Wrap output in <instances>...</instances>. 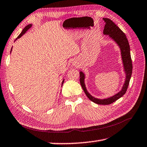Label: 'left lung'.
I'll list each match as a JSON object with an SVG mask.
<instances>
[{"label": "left lung", "mask_w": 147, "mask_h": 147, "mask_svg": "<svg viewBox=\"0 0 147 147\" xmlns=\"http://www.w3.org/2000/svg\"><path fill=\"white\" fill-rule=\"evenodd\" d=\"M103 20L105 22L103 34L104 35H108L109 38L112 39L120 48L122 60H123L124 67V71L126 74L125 81H124L123 88L120 91L114 94L113 96H111V97L104 99L96 98L91 95L90 93L87 90L85 85V82H84L85 74L82 71L80 72V82L84 91L85 92L86 96L89 98V100L98 104L108 105V104H110L118 100L119 98L122 97L126 93L129 85V82H130L131 73H132V62H131L130 56V45H129L128 41L126 38V35L111 19L108 18H103Z\"/></svg>", "instance_id": "8db88e82"}]
</instances>
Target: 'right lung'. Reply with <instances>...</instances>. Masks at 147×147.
I'll list each match as a JSON object with an SVG mask.
<instances>
[{
	"label": "right lung",
	"instance_id": "obj_1",
	"mask_svg": "<svg viewBox=\"0 0 147 147\" xmlns=\"http://www.w3.org/2000/svg\"><path fill=\"white\" fill-rule=\"evenodd\" d=\"M32 26V24H28V25H27L26 26H25V28H24L23 30V31H22V32H21V33L19 35V36L17 37V39H19V38H21V37L22 36H23V34H24L26 33V32L27 30H28V29H30V28H31ZM11 50H12V48H11ZM11 52H10V53H11ZM63 83H64V79H63V80L62 81V83H61V86H63Z\"/></svg>",
	"mask_w": 147,
	"mask_h": 147
}]
</instances>
